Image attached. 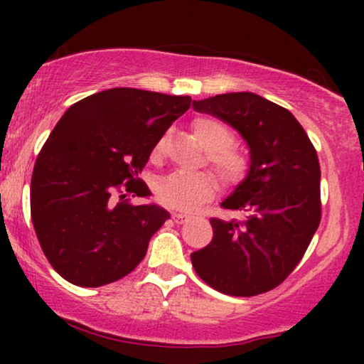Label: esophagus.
I'll list each match as a JSON object with an SVG mask.
<instances>
[{"mask_svg":"<svg viewBox=\"0 0 364 364\" xmlns=\"http://www.w3.org/2000/svg\"><path fill=\"white\" fill-rule=\"evenodd\" d=\"M173 219H174V223L183 224V223H186L188 219H190V215H186V214H179V212H174V214H173Z\"/></svg>","mask_w":364,"mask_h":364,"instance_id":"34e87169","label":"esophagus"}]
</instances>
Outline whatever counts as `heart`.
Listing matches in <instances>:
<instances>
[{
	"mask_svg": "<svg viewBox=\"0 0 364 364\" xmlns=\"http://www.w3.org/2000/svg\"><path fill=\"white\" fill-rule=\"evenodd\" d=\"M193 133L207 150V162L219 174L225 185L235 186L246 178L250 157L243 149L236 147L235 132L228 123L215 116H200L193 121ZM164 139L157 140L152 157L159 161L164 156ZM219 190L215 176L207 171L200 173H174L161 179L156 188L157 200L162 205L178 210H193L200 203L212 198Z\"/></svg>",
	"mask_w": 364,
	"mask_h": 364,
	"instance_id": "obj_1",
	"label": "heart"
}]
</instances>
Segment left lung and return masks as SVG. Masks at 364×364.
<instances>
[{
    "label": "left lung",
    "mask_w": 364,
    "mask_h": 364,
    "mask_svg": "<svg viewBox=\"0 0 364 364\" xmlns=\"http://www.w3.org/2000/svg\"><path fill=\"white\" fill-rule=\"evenodd\" d=\"M243 135L252 152L248 176L223 202L245 219L212 217L210 245L191 253L195 272L215 291L257 296L289 277L321 219L316 150L286 107L252 92L193 101Z\"/></svg>",
    "instance_id": "1"
}]
</instances>
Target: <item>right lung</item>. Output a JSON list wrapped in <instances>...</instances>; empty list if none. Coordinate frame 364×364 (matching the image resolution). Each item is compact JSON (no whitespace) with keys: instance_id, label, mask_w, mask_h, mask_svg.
Wrapping results in <instances>:
<instances>
[{"instance_id":"right-lung-1","label":"right lung","mask_w":364,"mask_h":364,"mask_svg":"<svg viewBox=\"0 0 364 364\" xmlns=\"http://www.w3.org/2000/svg\"><path fill=\"white\" fill-rule=\"evenodd\" d=\"M191 106L188 95L109 89L75 102L37 156L31 217L49 263L75 286L119 281L144 260L169 219L139 174L168 128Z\"/></svg>"}]
</instances>
